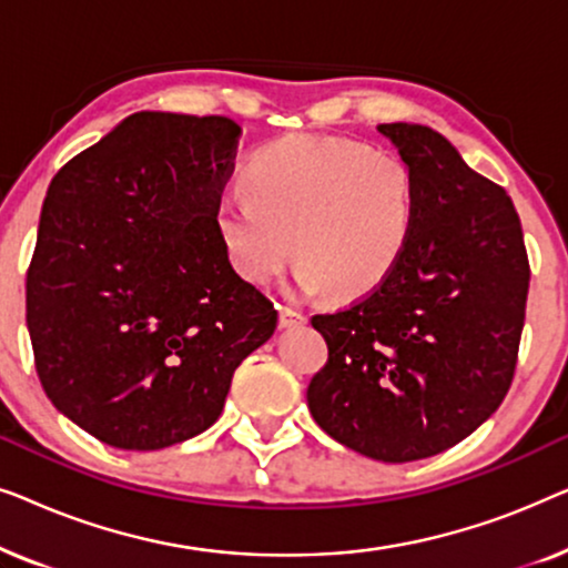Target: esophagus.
<instances>
[{
  "mask_svg": "<svg viewBox=\"0 0 568 568\" xmlns=\"http://www.w3.org/2000/svg\"><path fill=\"white\" fill-rule=\"evenodd\" d=\"M302 323H307V315L302 313V310L290 307V305L278 307V325H282V328H294V325H302Z\"/></svg>",
  "mask_w": 568,
  "mask_h": 568,
  "instance_id": "esophagus-1",
  "label": "esophagus"
}]
</instances>
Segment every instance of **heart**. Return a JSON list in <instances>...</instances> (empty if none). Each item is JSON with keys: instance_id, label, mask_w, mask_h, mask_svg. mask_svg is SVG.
<instances>
[{"instance_id": "obj_1", "label": "heart", "mask_w": 568, "mask_h": 568, "mask_svg": "<svg viewBox=\"0 0 568 568\" xmlns=\"http://www.w3.org/2000/svg\"><path fill=\"white\" fill-rule=\"evenodd\" d=\"M251 196L227 193L214 222L232 266L271 284L292 253L305 292L341 300L375 292L414 240L418 181L393 152L348 139L290 134L245 165Z\"/></svg>"}]
</instances>
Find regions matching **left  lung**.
<instances>
[{
    "instance_id": "8db88e82",
    "label": "left lung",
    "mask_w": 568,
    "mask_h": 568,
    "mask_svg": "<svg viewBox=\"0 0 568 568\" xmlns=\"http://www.w3.org/2000/svg\"><path fill=\"white\" fill-rule=\"evenodd\" d=\"M414 168L418 216L400 266L348 307L313 315L328 362L310 379L317 426L383 463L424 460L478 429L509 393L530 261L501 185L418 123H379Z\"/></svg>"
}]
</instances>
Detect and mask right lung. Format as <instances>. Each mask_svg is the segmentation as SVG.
Wrapping results in <instances>:
<instances>
[{"instance_id": "1", "label": "right lung", "mask_w": 568, "mask_h": 568, "mask_svg": "<svg viewBox=\"0 0 568 568\" xmlns=\"http://www.w3.org/2000/svg\"><path fill=\"white\" fill-rule=\"evenodd\" d=\"M240 126L142 111L53 175L26 278L36 372L61 414L121 449L209 429L276 310L232 268L216 206Z\"/></svg>"}]
</instances>
